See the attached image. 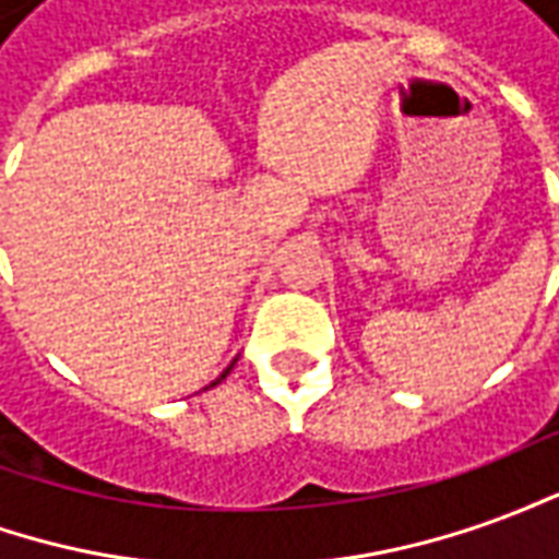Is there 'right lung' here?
<instances>
[{
	"label": "right lung",
	"mask_w": 559,
	"mask_h": 559,
	"mask_svg": "<svg viewBox=\"0 0 559 559\" xmlns=\"http://www.w3.org/2000/svg\"><path fill=\"white\" fill-rule=\"evenodd\" d=\"M227 371H230V368H227ZM227 371H224V374H227ZM224 374H221V377H224ZM215 383H218V380H215ZM215 383H212V386H215Z\"/></svg>",
	"instance_id": "1"
}]
</instances>
